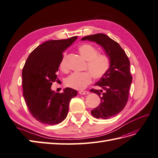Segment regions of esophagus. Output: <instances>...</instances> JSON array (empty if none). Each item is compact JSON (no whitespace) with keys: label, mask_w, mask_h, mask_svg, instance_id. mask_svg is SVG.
I'll use <instances>...</instances> for the list:
<instances>
[{"label":"esophagus","mask_w":158,"mask_h":158,"mask_svg":"<svg viewBox=\"0 0 158 158\" xmlns=\"http://www.w3.org/2000/svg\"><path fill=\"white\" fill-rule=\"evenodd\" d=\"M89 91H79V94H80V95H87V94H89Z\"/></svg>","instance_id":"34e87169"}]
</instances>
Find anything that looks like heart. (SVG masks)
Here are the masks:
<instances>
[{"instance_id": "1", "label": "heart", "mask_w": 158, "mask_h": 158, "mask_svg": "<svg viewBox=\"0 0 158 158\" xmlns=\"http://www.w3.org/2000/svg\"><path fill=\"white\" fill-rule=\"evenodd\" d=\"M78 51L81 56L87 61L85 69L88 72L73 73L65 80L66 85L74 89H83L91 83V76L95 79H102L108 73L110 69L108 58L103 54H99L98 50L90 44H83L78 48ZM65 54L60 62V68L65 71Z\"/></svg>"}]
</instances>
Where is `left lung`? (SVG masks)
<instances>
[{
    "label": "left lung",
    "instance_id": "left-lung-1",
    "mask_svg": "<svg viewBox=\"0 0 158 158\" xmlns=\"http://www.w3.org/2000/svg\"><path fill=\"white\" fill-rule=\"evenodd\" d=\"M81 40L96 42L103 48L110 59L108 73L95 84L102 89H91L90 91L98 94L101 100L98 107L91 111V115L96 118H111L123 110L129 99L132 82L129 59L118 44L107 35H87Z\"/></svg>",
    "mask_w": 158,
    "mask_h": 158
}]
</instances>
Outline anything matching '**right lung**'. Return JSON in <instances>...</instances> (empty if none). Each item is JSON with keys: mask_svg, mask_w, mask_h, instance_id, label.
<instances>
[{"mask_svg": "<svg viewBox=\"0 0 158 158\" xmlns=\"http://www.w3.org/2000/svg\"><path fill=\"white\" fill-rule=\"evenodd\" d=\"M77 38L49 40L29 55L22 71L23 97L34 118L43 124H57L65 119L69 106L77 91L67 87L62 93L51 89L57 81L56 73L63 57L62 52Z\"/></svg>", "mask_w": 158, "mask_h": 158, "instance_id": "right-lung-1", "label": "right lung"}]
</instances>
